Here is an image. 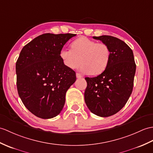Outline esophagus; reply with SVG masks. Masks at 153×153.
Instances as JSON below:
<instances>
[{
    "label": "esophagus",
    "instance_id": "1",
    "mask_svg": "<svg viewBox=\"0 0 153 153\" xmlns=\"http://www.w3.org/2000/svg\"><path fill=\"white\" fill-rule=\"evenodd\" d=\"M76 77L78 78V79H79V78H82L83 76H81L79 73H76Z\"/></svg>",
    "mask_w": 153,
    "mask_h": 153
}]
</instances>
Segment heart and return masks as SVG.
I'll use <instances>...</instances> for the list:
<instances>
[{
    "label": "heart",
    "mask_w": 153,
    "mask_h": 153,
    "mask_svg": "<svg viewBox=\"0 0 153 153\" xmlns=\"http://www.w3.org/2000/svg\"><path fill=\"white\" fill-rule=\"evenodd\" d=\"M64 65L69 69L79 67L85 74L98 75L107 68L111 51L105 43H97L87 37H80L71 44V49L62 48L59 52Z\"/></svg>",
    "instance_id": "b5f03b06"
}]
</instances>
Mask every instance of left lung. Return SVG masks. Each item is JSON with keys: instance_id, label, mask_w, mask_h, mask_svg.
Returning <instances> with one entry per match:
<instances>
[{"instance_id": "1", "label": "left lung", "mask_w": 153, "mask_h": 153, "mask_svg": "<svg viewBox=\"0 0 153 153\" xmlns=\"http://www.w3.org/2000/svg\"><path fill=\"white\" fill-rule=\"evenodd\" d=\"M107 44L111 58L106 69L94 77H85V102L90 111L107 117L121 109L132 94L136 65L133 51L125 42L111 36H93Z\"/></svg>"}]
</instances>
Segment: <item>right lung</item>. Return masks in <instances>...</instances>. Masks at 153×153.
Masks as SVG:
<instances>
[{
	"mask_svg": "<svg viewBox=\"0 0 153 153\" xmlns=\"http://www.w3.org/2000/svg\"><path fill=\"white\" fill-rule=\"evenodd\" d=\"M75 34L46 33L23 48L16 65L17 88L28 111L41 119L58 115L76 72L64 65L59 52Z\"/></svg>",
	"mask_w": 153,
	"mask_h": 153,
	"instance_id": "add662e5",
	"label": "right lung"
}]
</instances>
